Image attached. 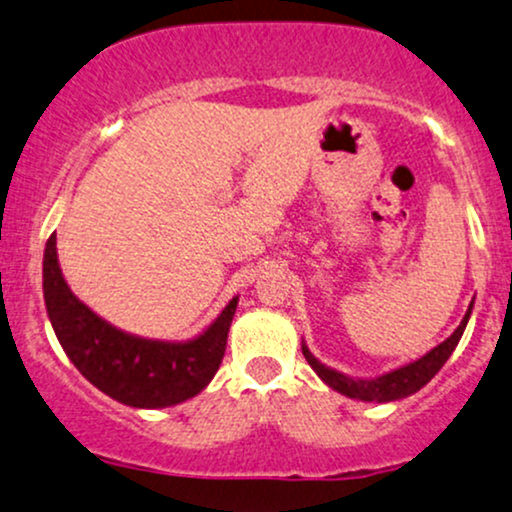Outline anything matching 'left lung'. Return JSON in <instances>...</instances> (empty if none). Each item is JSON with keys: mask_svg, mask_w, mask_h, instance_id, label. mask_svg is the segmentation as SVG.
<instances>
[{"mask_svg": "<svg viewBox=\"0 0 512 512\" xmlns=\"http://www.w3.org/2000/svg\"><path fill=\"white\" fill-rule=\"evenodd\" d=\"M472 308L474 303H469L460 327H457V330L452 332L443 344H438L436 349H431L428 354L407 363V366H399L395 370H390V373L378 375V378H349V375L339 373V370H334L330 366H325V363L317 361V358L310 354V349L305 346V342L301 344V349H303L305 361H308L310 368L317 373V378H320L327 387L337 390L339 395L361 399V402H380V404L397 402V399H404L414 395V392H419L421 387L431 383L433 375L445 366V361L452 356L455 346L460 344L464 327H467L469 315H472Z\"/></svg>", "mask_w": 512, "mask_h": 512, "instance_id": "8db88e82", "label": "left lung"}]
</instances>
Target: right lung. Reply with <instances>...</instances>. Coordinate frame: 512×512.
<instances>
[{
  "instance_id": "1",
  "label": "right lung",
  "mask_w": 512,
  "mask_h": 512,
  "mask_svg": "<svg viewBox=\"0 0 512 512\" xmlns=\"http://www.w3.org/2000/svg\"><path fill=\"white\" fill-rule=\"evenodd\" d=\"M43 296L52 330L76 370L108 397L134 409H166L199 395L226 351L238 296L197 337L166 342L129 334L74 296L57 260L52 233L43 255Z\"/></svg>"
}]
</instances>
